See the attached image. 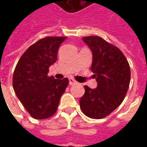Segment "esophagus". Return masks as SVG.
<instances>
[{
  "label": "esophagus",
  "mask_w": 147,
  "mask_h": 147,
  "mask_svg": "<svg viewBox=\"0 0 147 147\" xmlns=\"http://www.w3.org/2000/svg\"><path fill=\"white\" fill-rule=\"evenodd\" d=\"M76 83L77 82L74 80V79H72V78H70V79H69V84H70L71 86V85H74V84H76Z\"/></svg>",
  "instance_id": "1"
}]
</instances>
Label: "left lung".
I'll return each mask as SVG.
<instances>
[{
    "instance_id": "obj_1",
    "label": "left lung",
    "mask_w": 147,
    "mask_h": 147,
    "mask_svg": "<svg viewBox=\"0 0 147 147\" xmlns=\"http://www.w3.org/2000/svg\"><path fill=\"white\" fill-rule=\"evenodd\" d=\"M92 53L91 71L98 86H84L81 110L88 117L102 119L122 103L129 87L131 71L125 56L119 49L98 36L83 37Z\"/></svg>"
}]
</instances>
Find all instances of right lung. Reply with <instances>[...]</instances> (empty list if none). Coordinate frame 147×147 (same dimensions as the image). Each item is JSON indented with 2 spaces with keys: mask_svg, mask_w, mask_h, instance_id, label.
I'll list each match as a JSON object with an SVG mask.
<instances>
[{
  "mask_svg": "<svg viewBox=\"0 0 147 147\" xmlns=\"http://www.w3.org/2000/svg\"><path fill=\"white\" fill-rule=\"evenodd\" d=\"M67 37H47L30 45L18 61L13 89L26 110L34 119L52 117L68 84V79L48 76L49 67L57 59L59 46Z\"/></svg>",
  "mask_w": 147,
  "mask_h": 147,
  "instance_id": "right-lung-1",
  "label": "right lung"
}]
</instances>
